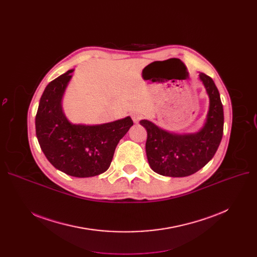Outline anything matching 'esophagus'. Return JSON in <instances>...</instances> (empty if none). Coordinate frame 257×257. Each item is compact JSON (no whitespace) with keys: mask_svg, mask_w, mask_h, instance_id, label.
<instances>
[{"mask_svg":"<svg viewBox=\"0 0 257 257\" xmlns=\"http://www.w3.org/2000/svg\"><path fill=\"white\" fill-rule=\"evenodd\" d=\"M131 116H132V119H133L134 123H139V121L143 118V115H142L141 113H139V112H134V113H132V114H131Z\"/></svg>","mask_w":257,"mask_h":257,"instance_id":"esophagus-1","label":"esophagus"}]
</instances>
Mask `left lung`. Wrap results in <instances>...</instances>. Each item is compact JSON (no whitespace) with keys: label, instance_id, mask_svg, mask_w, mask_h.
Instances as JSON below:
<instances>
[{"label":"left lung","instance_id":"obj_1","mask_svg":"<svg viewBox=\"0 0 257 257\" xmlns=\"http://www.w3.org/2000/svg\"><path fill=\"white\" fill-rule=\"evenodd\" d=\"M209 94L210 106L205 126L187 136L172 134L151 121L140 123L147 130L146 152L151 169L169 177H185L203 168L217 152L223 137L224 111L219 90L213 80L201 73Z\"/></svg>","mask_w":257,"mask_h":257}]
</instances>
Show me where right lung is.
Wrapping results in <instances>:
<instances>
[{"label": "right lung", "mask_w": 257, "mask_h": 257, "mask_svg": "<svg viewBox=\"0 0 257 257\" xmlns=\"http://www.w3.org/2000/svg\"><path fill=\"white\" fill-rule=\"evenodd\" d=\"M73 70L54 79L40 98L36 137L50 163L70 176H97L109 168L115 148L133 125L130 116L98 126L72 125L61 109V98Z\"/></svg>", "instance_id": "obj_1"}]
</instances>
